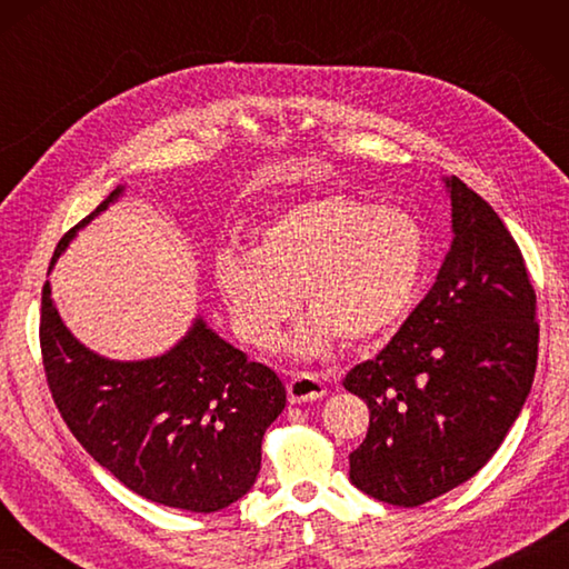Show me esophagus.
Here are the masks:
<instances>
[{"instance_id":"esophagus-1","label":"esophagus","mask_w":569,"mask_h":569,"mask_svg":"<svg viewBox=\"0 0 569 569\" xmlns=\"http://www.w3.org/2000/svg\"><path fill=\"white\" fill-rule=\"evenodd\" d=\"M328 393V386L318 377V373H308V371H298L288 381V401L291 403H308V401H318Z\"/></svg>"}]
</instances>
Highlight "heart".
Instances as JSON below:
<instances>
[{"mask_svg":"<svg viewBox=\"0 0 569 569\" xmlns=\"http://www.w3.org/2000/svg\"><path fill=\"white\" fill-rule=\"evenodd\" d=\"M428 259L416 217L367 198L335 192L266 222L251 251L222 249L214 286L241 340L269 347L296 310L310 308L288 352L316 357L337 337L369 342L413 306Z\"/></svg>","mask_w":569,"mask_h":569,"instance_id":"obj_1","label":"heart"}]
</instances>
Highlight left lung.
<instances>
[{"label": "left lung", "instance_id": "1", "mask_svg": "<svg viewBox=\"0 0 569 569\" xmlns=\"http://www.w3.org/2000/svg\"><path fill=\"white\" fill-rule=\"evenodd\" d=\"M452 247L428 296L381 352L345 377L369 430L349 479L383 503L420 506L465 485L499 450L536 377V291L491 204L457 176Z\"/></svg>", "mask_w": 569, "mask_h": 569}]
</instances>
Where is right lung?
<instances>
[{"mask_svg":"<svg viewBox=\"0 0 569 569\" xmlns=\"http://www.w3.org/2000/svg\"><path fill=\"white\" fill-rule=\"evenodd\" d=\"M122 192L114 188L58 241L48 273L78 229ZM39 335L66 426L127 489L171 509L212 513L253 487L263 432L286 408V389L273 369L249 361L202 318L161 357L114 361L72 337L46 281Z\"/></svg>","mask_w":569,"mask_h":569,"instance_id":"add662e5","label":"right lung"}]
</instances>
